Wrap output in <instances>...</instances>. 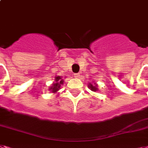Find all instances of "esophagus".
I'll return each instance as SVG.
<instances>
[{
  "label": "esophagus",
  "mask_w": 148,
  "mask_h": 148,
  "mask_svg": "<svg viewBox=\"0 0 148 148\" xmlns=\"http://www.w3.org/2000/svg\"><path fill=\"white\" fill-rule=\"evenodd\" d=\"M74 76L76 77H80V74H74Z\"/></svg>",
  "instance_id": "1"
}]
</instances>
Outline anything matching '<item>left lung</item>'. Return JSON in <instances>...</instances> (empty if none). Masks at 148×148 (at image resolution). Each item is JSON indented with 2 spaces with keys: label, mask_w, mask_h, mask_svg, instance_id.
Here are the masks:
<instances>
[{
  "label": "left lung",
  "mask_w": 148,
  "mask_h": 148,
  "mask_svg": "<svg viewBox=\"0 0 148 148\" xmlns=\"http://www.w3.org/2000/svg\"><path fill=\"white\" fill-rule=\"evenodd\" d=\"M89 86H90V88L91 89V90H92V91H97V90H98V88H97V85L95 86V85L90 84V85H89Z\"/></svg>",
  "instance_id": "obj_1"
}]
</instances>
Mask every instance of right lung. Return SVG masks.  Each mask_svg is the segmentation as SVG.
<instances>
[{
  "label": "right lung",
  "instance_id": "add662e5",
  "mask_svg": "<svg viewBox=\"0 0 148 148\" xmlns=\"http://www.w3.org/2000/svg\"><path fill=\"white\" fill-rule=\"evenodd\" d=\"M61 77H55V81H56V83L55 84H54L52 86L49 88V90L51 91H52L53 93H55V92H56V91L58 90V89L60 88V86H61V84H63V80H61Z\"/></svg>",
  "mask_w": 148,
  "mask_h": 148
}]
</instances>
